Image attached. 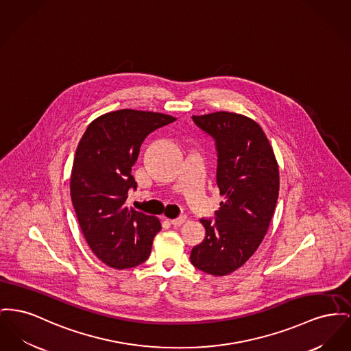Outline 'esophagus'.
<instances>
[{"label":"esophagus","mask_w":351,"mask_h":351,"mask_svg":"<svg viewBox=\"0 0 351 351\" xmlns=\"http://www.w3.org/2000/svg\"><path fill=\"white\" fill-rule=\"evenodd\" d=\"M186 216H180V217H178V219H168V223L172 224V226H175V227H180L182 224L186 223Z\"/></svg>","instance_id":"obj_1"}]
</instances>
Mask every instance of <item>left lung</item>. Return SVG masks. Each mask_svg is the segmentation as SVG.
<instances>
[{"mask_svg":"<svg viewBox=\"0 0 351 351\" xmlns=\"http://www.w3.org/2000/svg\"><path fill=\"white\" fill-rule=\"evenodd\" d=\"M192 119L216 142V182L224 200L215 221L200 220L206 237L192 247L191 263L227 276L247 263L268 232L280 191L278 165L265 132L245 115L217 111Z\"/></svg>","mask_w":351,"mask_h":351,"instance_id":"8db88e82","label":"left lung"}]
</instances>
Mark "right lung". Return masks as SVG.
Here are the masks:
<instances>
[{"label":"right lung","mask_w":351,"mask_h":351,"mask_svg":"<svg viewBox=\"0 0 351 351\" xmlns=\"http://www.w3.org/2000/svg\"><path fill=\"white\" fill-rule=\"evenodd\" d=\"M173 121L162 112L111 111L88 124L77 147L70 176L73 206L88 247L110 268L145 263L162 229L158 217L127 208L125 200L136 188L131 168L143 141Z\"/></svg>","instance_id":"right-lung-1"}]
</instances>
